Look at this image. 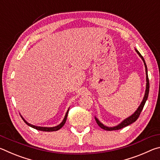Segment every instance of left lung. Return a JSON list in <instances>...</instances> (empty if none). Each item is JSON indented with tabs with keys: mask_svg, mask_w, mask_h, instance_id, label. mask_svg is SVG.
<instances>
[{
	"mask_svg": "<svg viewBox=\"0 0 160 160\" xmlns=\"http://www.w3.org/2000/svg\"><path fill=\"white\" fill-rule=\"evenodd\" d=\"M135 51H136L137 53L138 54L139 56L143 61V63H144L145 65V74H146V89H145V95L144 97H143V99L142 102L140 103V106L138 108L137 110L135 111V112L132 113L131 116H130L129 117L126 118V119H124V120L122 121V122H121L120 123L118 124V125L116 126H113V127H109V126H107L103 124L102 123L100 122L99 121V119L95 118V120H96V122L98 124V126L100 127V128H102V129L104 130H106V131H116V130H119L121 128H123L124 127H126L127 126L130 125V124H131L132 123H134L135 121L137 120L140 114V113H141L142 110L143 109V107H144V105L145 104L146 101H147L148 99V94H149V89H150V83H149V79H148V68L147 66H146V63H145V61L144 60V58L142 56L141 54L140 53V52L138 51L136 48H135Z\"/></svg>",
	"mask_w": 160,
	"mask_h": 160,
	"instance_id": "left-lung-1",
	"label": "left lung"
}]
</instances>
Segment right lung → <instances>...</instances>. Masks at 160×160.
<instances>
[{
	"mask_svg": "<svg viewBox=\"0 0 160 160\" xmlns=\"http://www.w3.org/2000/svg\"><path fill=\"white\" fill-rule=\"evenodd\" d=\"M68 111H69V109H68L67 112H66V115H65V117H64V118H63V121H62V122H61L60 124H59V125L56 126H54V127H42V126H34V125H32V124L29 123L28 122V121H26L25 120V118H24L22 117V116L21 115H20V116H21L22 118L23 119V121H25V123L26 124H28V125L29 126L32 127V128H34V129H37V130H39V131H48V132H50V131H58V130L61 128L63 126V125H64L65 123H66V121L67 116H68Z\"/></svg>",
	"mask_w": 160,
	"mask_h": 160,
	"instance_id": "obj_1",
	"label": "right lung"
}]
</instances>
